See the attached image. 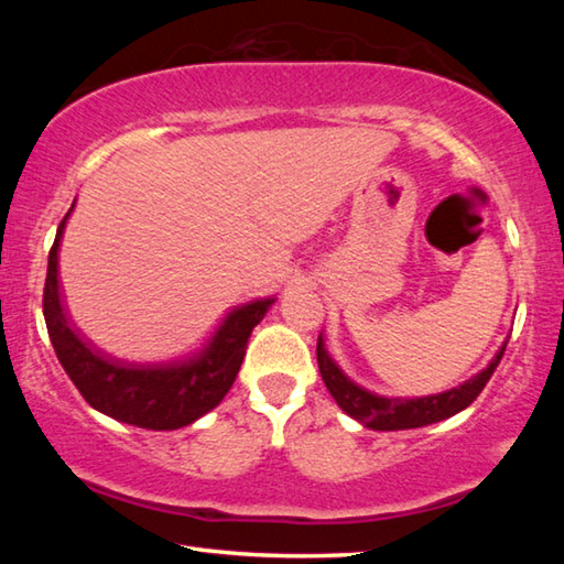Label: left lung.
Returning <instances> with one entry per match:
<instances>
[{
    "mask_svg": "<svg viewBox=\"0 0 564 564\" xmlns=\"http://www.w3.org/2000/svg\"><path fill=\"white\" fill-rule=\"evenodd\" d=\"M507 344H509V337L499 346V351L492 356V361H489L480 373L470 376L467 380H463L460 386H455L451 390H443L436 394H422V398H388V394H378L373 390L358 386V382H354L349 376H346L339 368V364L329 356L325 346V334H319L317 339V364H319L322 380H325L332 398L341 406V412L356 419V422L364 424L366 429L400 431V429H419V426L443 422V419L463 412L465 406H470L477 394H480L482 388L487 386V380L492 378L495 368L499 366L501 356L507 351Z\"/></svg>",
    "mask_w": 564,
    "mask_h": 564,
    "instance_id": "obj_1",
    "label": "left lung"
}]
</instances>
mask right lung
Masks as SVG:
<instances>
[{"instance_id": "add662e5", "label": "right lung", "mask_w": 564, "mask_h": 564, "mask_svg": "<svg viewBox=\"0 0 564 564\" xmlns=\"http://www.w3.org/2000/svg\"><path fill=\"white\" fill-rule=\"evenodd\" d=\"M75 203L47 254L43 315L65 373L94 410L130 426L174 431L194 424L223 402L242 366L247 341L275 295L235 305L198 349L166 361H126L99 349L75 325L59 285V245Z\"/></svg>"}]
</instances>
